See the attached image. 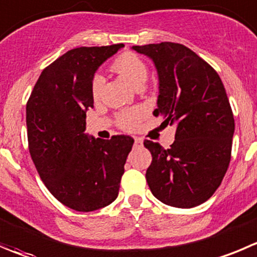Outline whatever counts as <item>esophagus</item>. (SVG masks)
<instances>
[{
  "mask_svg": "<svg viewBox=\"0 0 257 257\" xmlns=\"http://www.w3.org/2000/svg\"><path fill=\"white\" fill-rule=\"evenodd\" d=\"M143 145V140L140 138H135V146H141Z\"/></svg>",
  "mask_w": 257,
  "mask_h": 257,
  "instance_id": "34e87169",
  "label": "esophagus"
}]
</instances>
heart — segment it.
I'll return each mask as SVG.
<instances>
[{
    "instance_id": "1",
    "label": "heart",
    "mask_w": 257,
    "mask_h": 257,
    "mask_svg": "<svg viewBox=\"0 0 257 257\" xmlns=\"http://www.w3.org/2000/svg\"><path fill=\"white\" fill-rule=\"evenodd\" d=\"M112 69L135 87L145 82L146 75H148V68H146L144 60L139 57L138 54L131 53V51H124V53L119 54L112 63ZM103 84L104 78L101 74L94 75L93 79H92V94H93V97H98L101 94ZM144 114H145V111L141 107L123 109V111L117 113L116 122L122 130H135L143 119Z\"/></svg>"
}]
</instances>
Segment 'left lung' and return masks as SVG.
I'll use <instances>...</instances> for the list:
<instances>
[{"label":"left lung","mask_w":257,"mask_h":257,"mask_svg":"<svg viewBox=\"0 0 257 257\" xmlns=\"http://www.w3.org/2000/svg\"><path fill=\"white\" fill-rule=\"evenodd\" d=\"M133 49L150 58L158 70L154 116L177 126L170 149L144 141L153 156L146 170L149 188L168 206H199L221 185L231 160L234 119L223 83L208 63L182 44Z\"/></svg>","instance_id":"8db88e82"}]
</instances>
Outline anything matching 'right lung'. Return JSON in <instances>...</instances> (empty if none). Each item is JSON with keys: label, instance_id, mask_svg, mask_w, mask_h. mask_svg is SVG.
<instances>
[{"label": "right lung", "instance_id": "obj_1", "mask_svg": "<svg viewBox=\"0 0 257 257\" xmlns=\"http://www.w3.org/2000/svg\"><path fill=\"white\" fill-rule=\"evenodd\" d=\"M123 44L82 46L43 70L26 104L29 150L49 192L78 212L111 204L118 195L130 136H88L85 112L93 107L92 79Z\"/></svg>", "mask_w": 257, "mask_h": 257}]
</instances>
